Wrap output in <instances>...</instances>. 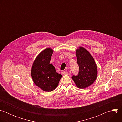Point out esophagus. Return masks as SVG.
Listing matches in <instances>:
<instances>
[{
	"instance_id": "34e87169",
	"label": "esophagus",
	"mask_w": 122,
	"mask_h": 122,
	"mask_svg": "<svg viewBox=\"0 0 122 122\" xmlns=\"http://www.w3.org/2000/svg\"><path fill=\"white\" fill-rule=\"evenodd\" d=\"M63 73L64 75H68V73L67 72V71H64L63 72Z\"/></svg>"
}]
</instances>
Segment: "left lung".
Here are the masks:
<instances>
[{"label":"left lung","mask_w":122,"mask_h":122,"mask_svg":"<svg viewBox=\"0 0 122 122\" xmlns=\"http://www.w3.org/2000/svg\"><path fill=\"white\" fill-rule=\"evenodd\" d=\"M76 53L79 71L78 75H73L72 79L79 88L83 89L92 84L96 80L97 66L92 56L84 48L80 47Z\"/></svg>","instance_id":"left-lung-1"}]
</instances>
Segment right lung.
<instances>
[{
  "instance_id": "add662e5",
  "label": "right lung",
  "mask_w": 122,
  "mask_h": 122,
  "mask_svg": "<svg viewBox=\"0 0 122 122\" xmlns=\"http://www.w3.org/2000/svg\"><path fill=\"white\" fill-rule=\"evenodd\" d=\"M53 50L47 48L37 56L34 61L31 69V76L34 83L46 92L55 89L62 76L56 72V69L50 64Z\"/></svg>"
}]
</instances>
